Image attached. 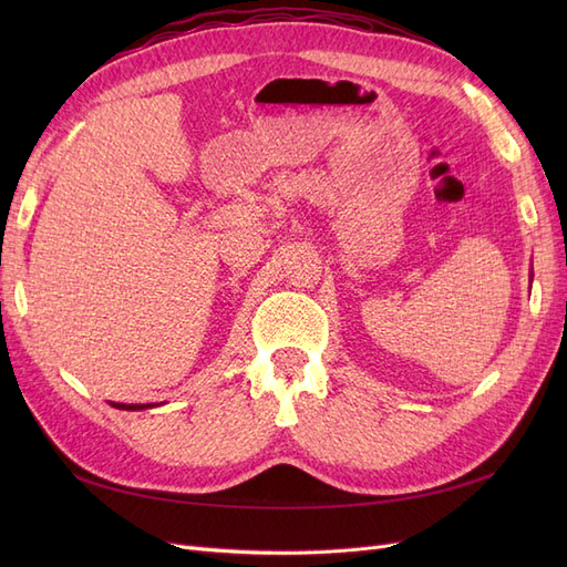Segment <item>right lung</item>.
Masks as SVG:
<instances>
[{
  "label": "right lung",
  "instance_id": "obj_1",
  "mask_svg": "<svg viewBox=\"0 0 567 567\" xmlns=\"http://www.w3.org/2000/svg\"><path fill=\"white\" fill-rule=\"evenodd\" d=\"M117 409H144L142 404H130V406H125V404H115Z\"/></svg>",
  "mask_w": 567,
  "mask_h": 567
}]
</instances>
